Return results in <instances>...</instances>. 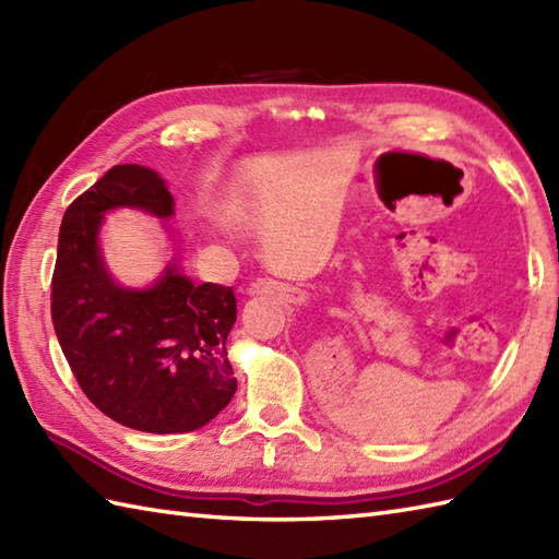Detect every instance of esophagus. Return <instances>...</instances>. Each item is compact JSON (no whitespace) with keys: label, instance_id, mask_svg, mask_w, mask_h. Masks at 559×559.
Returning a JSON list of instances; mask_svg holds the SVG:
<instances>
[{"label":"esophagus","instance_id":"1","mask_svg":"<svg viewBox=\"0 0 559 559\" xmlns=\"http://www.w3.org/2000/svg\"><path fill=\"white\" fill-rule=\"evenodd\" d=\"M278 293H281V286L271 278H261L252 283V288H249V295H278Z\"/></svg>","mask_w":559,"mask_h":559}]
</instances>
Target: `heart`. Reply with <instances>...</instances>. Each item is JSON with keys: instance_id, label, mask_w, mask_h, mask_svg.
<instances>
[{"instance_id": "heart-1", "label": "heart", "mask_w": 559, "mask_h": 559, "mask_svg": "<svg viewBox=\"0 0 559 559\" xmlns=\"http://www.w3.org/2000/svg\"><path fill=\"white\" fill-rule=\"evenodd\" d=\"M261 209V199L247 189H233L223 201V213L235 223H249Z\"/></svg>"}]
</instances>
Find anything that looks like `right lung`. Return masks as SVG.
I'll return each instance as SVG.
<instances>
[{
	"label": "right lung",
	"mask_w": 559,
	"mask_h": 559,
	"mask_svg": "<svg viewBox=\"0 0 559 559\" xmlns=\"http://www.w3.org/2000/svg\"><path fill=\"white\" fill-rule=\"evenodd\" d=\"M129 206L168 218V187L141 165H115L71 201L59 228L52 324L88 401L141 432H192L228 406L237 379L228 360L237 319L233 288L182 276L173 264L151 288H122L105 271L103 213Z\"/></svg>",
	"instance_id": "right-lung-1"
}]
</instances>
